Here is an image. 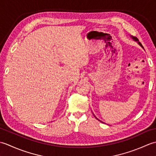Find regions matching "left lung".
I'll list each match as a JSON object with an SVG mask.
<instances>
[{"instance_id": "obj_1", "label": "left lung", "mask_w": 156, "mask_h": 156, "mask_svg": "<svg viewBox=\"0 0 156 156\" xmlns=\"http://www.w3.org/2000/svg\"><path fill=\"white\" fill-rule=\"evenodd\" d=\"M131 37H132V39H133V40H135V41H138V44H140V46H141V47L142 48H143V46H142V45H141V43L140 42H139V40H138V39L137 38V37H133V36H131ZM96 118H97V117H96Z\"/></svg>"}]
</instances>
